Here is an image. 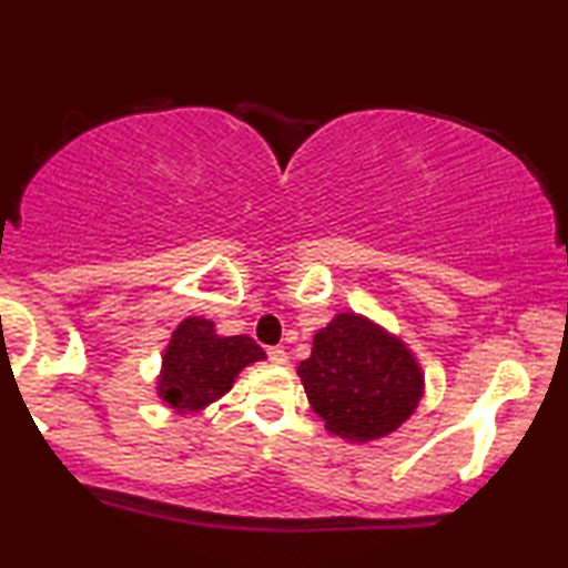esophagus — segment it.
I'll use <instances>...</instances> for the list:
<instances>
[{"instance_id": "obj_1", "label": "esophagus", "mask_w": 568, "mask_h": 568, "mask_svg": "<svg viewBox=\"0 0 568 568\" xmlns=\"http://www.w3.org/2000/svg\"><path fill=\"white\" fill-rule=\"evenodd\" d=\"M267 357H270V361H273V363H285V361H287V353H285L283 347H270V349H267Z\"/></svg>"}]
</instances>
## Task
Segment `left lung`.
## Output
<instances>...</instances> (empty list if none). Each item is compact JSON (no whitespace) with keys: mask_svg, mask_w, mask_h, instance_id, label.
<instances>
[{"mask_svg":"<svg viewBox=\"0 0 568 568\" xmlns=\"http://www.w3.org/2000/svg\"><path fill=\"white\" fill-rule=\"evenodd\" d=\"M298 375L326 429L355 443L394 433L417 409L425 383L404 342L357 314L316 332Z\"/></svg>","mask_w":568,"mask_h":568,"instance_id":"left-lung-1","label":"left lung"}]
</instances>
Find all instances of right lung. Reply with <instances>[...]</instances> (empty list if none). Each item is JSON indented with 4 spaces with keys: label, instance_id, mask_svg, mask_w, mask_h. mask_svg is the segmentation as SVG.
Wrapping results in <instances>:
<instances>
[{
    "label": "right lung",
    "instance_id": "right-lung-1",
    "mask_svg": "<svg viewBox=\"0 0 568 568\" xmlns=\"http://www.w3.org/2000/svg\"><path fill=\"white\" fill-rule=\"evenodd\" d=\"M265 357L252 337H219L213 322L190 316L164 353L159 394L178 412H195L226 394L244 365Z\"/></svg>",
    "mask_w": 568,
    "mask_h": 568
}]
</instances>
